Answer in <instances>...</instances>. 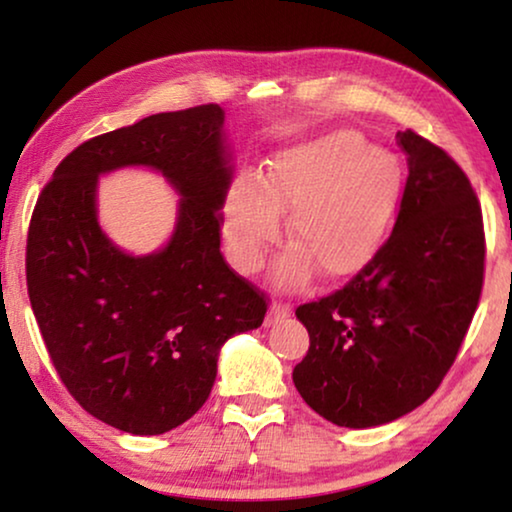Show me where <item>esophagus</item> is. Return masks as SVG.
Here are the masks:
<instances>
[{
	"instance_id": "esophagus-1",
	"label": "esophagus",
	"mask_w": 512,
	"mask_h": 512,
	"mask_svg": "<svg viewBox=\"0 0 512 512\" xmlns=\"http://www.w3.org/2000/svg\"><path fill=\"white\" fill-rule=\"evenodd\" d=\"M289 314H291V305L284 303V300H275V303L270 305V321H279L289 317Z\"/></svg>"
}]
</instances>
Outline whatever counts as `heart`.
<instances>
[{"label": "heart", "mask_w": 512, "mask_h": 512, "mask_svg": "<svg viewBox=\"0 0 512 512\" xmlns=\"http://www.w3.org/2000/svg\"><path fill=\"white\" fill-rule=\"evenodd\" d=\"M401 200V163L361 132L333 130L282 149L265 177L240 174L223 202V240L237 270L256 272L286 235L293 249L277 279L303 284L314 268L342 279L366 268L387 240Z\"/></svg>", "instance_id": "b5f03b06"}]
</instances>
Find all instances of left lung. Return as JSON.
<instances>
[{
  "label": "left lung",
  "instance_id": "1",
  "mask_svg": "<svg viewBox=\"0 0 512 512\" xmlns=\"http://www.w3.org/2000/svg\"><path fill=\"white\" fill-rule=\"evenodd\" d=\"M389 240L331 296L296 310L310 349L293 384L347 429L408 415L440 387L471 326L485 277L482 209L464 170L417 132Z\"/></svg>",
  "mask_w": 512,
  "mask_h": 512
}]
</instances>
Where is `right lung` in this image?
Returning <instances> with one entry per match:
<instances>
[{
	"instance_id": "obj_1",
	"label": "right lung",
	"mask_w": 512,
	"mask_h": 512,
	"mask_svg": "<svg viewBox=\"0 0 512 512\" xmlns=\"http://www.w3.org/2000/svg\"><path fill=\"white\" fill-rule=\"evenodd\" d=\"M146 164L182 195L165 250L130 257L96 223V177ZM233 177L223 109L200 104L93 137L55 167L27 233V293L55 370L100 422L158 436L209 398L219 349L263 324L268 298L221 254Z\"/></svg>"
}]
</instances>
